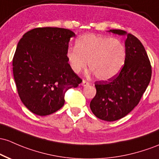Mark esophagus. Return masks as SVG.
Wrapping results in <instances>:
<instances>
[{"label":"esophagus","mask_w":159,"mask_h":159,"mask_svg":"<svg viewBox=\"0 0 159 159\" xmlns=\"http://www.w3.org/2000/svg\"><path fill=\"white\" fill-rule=\"evenodd\" d=\"M89 84H90V83H89L88 81H86V80H83L82 83H81V85H82V86H84V87H85V86H88Z\"/></svg>","instance_id":"esophagus-1"}]
</instances>
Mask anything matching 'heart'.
I'll list each match as a JSON object with an SVG mask.
<instances>
[{
  "label": "heart",
  "mask_w": 159,
  "mask_h": 159,
  "mask_svg": "<svg viewBox=\"0 0 159 159\" xmlns=\"http://www.w3.org/2000/svg\"><path fill=\"white\" fill-rule=\"evenodd\" d=\"M125 45L119 40L88 34L77 40L75 48L67 50L66 57L75 73L88 66L99 80L107 81L121 71L126 61Z\"/></svg>",
  "instance_id": "1"
}]
</instances>
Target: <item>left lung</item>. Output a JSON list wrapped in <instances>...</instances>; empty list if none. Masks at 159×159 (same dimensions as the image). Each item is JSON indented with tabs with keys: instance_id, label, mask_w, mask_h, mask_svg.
<instances>
[{
	"instance_id": "obj_1",
	"label": "left lung",
	"mask_w": 159,
	"mask_h": 159,
	"mask_svg": "<svg viewBox=\"0 0 159 159\" xmlns=\"http://www.w3.org/2000/svg\"><path fill=\"white\" fill-rule=\"evenodd\" d=\"M109 32L127 35L126 61L116 77L108 81H96L97 93L90 107L99 119L114 121L126 116L139 103L150 82L152 67L138 38L120 29H111Z\"/></svg>"
}]
</instances>
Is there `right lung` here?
<instances>
[{
    "mask_svg": "<svg viewBox=\"0 0 159 159\" xmlns=\"http://www.w3.org/2000/svg\"><path fill=\"white\" fill-rule=\"evenodd\" d=\"M75 34L62 28H36L17 44L13 59V77L22 103L40 116L52 114L65 103L66 92L82 80L66 57L69 42Z\"/></svg>",
    "mask_w": 159,
    "mask_h": 159,
    "instance_id": "1",
    "label": "right lung"
}]
</instances>
